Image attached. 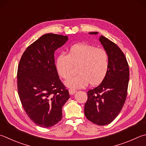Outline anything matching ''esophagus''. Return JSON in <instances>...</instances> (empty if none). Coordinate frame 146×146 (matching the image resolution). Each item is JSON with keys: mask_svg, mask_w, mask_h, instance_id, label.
I'll list each match as a JSON object with an SVG mask.
<instances>
[{"mask_svg": "<svg viewBox=\"0 0 146 146\" xmlns=\"http://www.w3.org/2000/svg\"><path fill=\"white\" fill-rule=\"evenodd\" d=\"M76 92V91L75 89H69V93H70V94H71V95L74 94Z\"/></svg>", "mask_w": 146, "mask_h": 146, "instance_id": "esophagus-1", "label": "esophagus"}]
</instances>
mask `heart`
I'll use <instances>...</instances> for the list:
<instances>
[{"label":"heart","mask_w":146,"mask_h":146,"mask_svg":"<svg viewBox=\"0 0 146 146\" xmlns=\"http://www.w3.org/2000/svg\"><path fill=\"white\" fill-rule=\"evenodd\" d=\"M109 60L107 52L86 43L75 44L70 47L67 55L60 54L55 60V68L60 77L68 79L77 68L78 73L66 82L68 87L82 88L89 84L97 86L107 75Z\"/></svg>","instance_id":"1"}]
</instances>
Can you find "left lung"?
Masks as SVG:
<instances>
[{"label": "left lung", "mask_w": 146, "mask_h": 146, "mask_svg": "<svg viewBox=\"0 0 146 146\" xmlns=\"http://www.w3.org/2000/svg\"><path fill=\"white\" fill-rule=\"evenodd\" d=\"M100 41L108 55L109 65L102 83L87 92L84 113L92 123L104 126L112 123L123 108L128 92L129 71L126 58L120 48L103 36Z\"/></svg>", "instance_id": "obj_1"}]
</instances>
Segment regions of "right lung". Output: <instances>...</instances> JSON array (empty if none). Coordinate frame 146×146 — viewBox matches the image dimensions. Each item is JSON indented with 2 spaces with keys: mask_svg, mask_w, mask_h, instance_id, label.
Instances as JSON below:
<instances>
[{
  "mask_svg": "<svg viewBox=\"0 0 146 146\" xmlns=\"http://www.w3.org/2000/svg\"><path fill=\"white\" fill-rule=\"evenodd\" d=\"M67 36L46 34L29 45L18 66L17 87L25 112L34 123L49 128L62 119V108L70 98L59 79L54 52L68 41Z\"/></svg>",
  "mask_w": 146,
  "mask_h": 146,
  "instance_id": "right-lung-1",
  "label": "right lung"
}]
</instances>
